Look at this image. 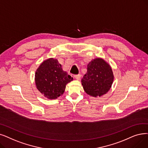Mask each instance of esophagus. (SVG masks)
<instances>
[{"label":"esophagus","instance_id":"esophagus-1","mask_svg":"<svg viewBox=\"0 0 148 148\" xmlns=\"http://www.w3.org/2000/svg\"><path fill=\"white\" fill-rule=\"evenodd\" d=\"M81 75L80 74H77V75H74V77L77 79V80H80V79Z\"/></svg>","mask_w":148,"mask_h":148}]
</instances>
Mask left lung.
<instances>
[{
    "label": "left lung",
    "instance_id": "1",
    "mask_svg": "<svg viewBox=\"0 0 148 148\" xmlns=\"http://www.w3.org/2000/svg\"><path fill=\"white\" fill-rule=\"evenodd\" d=\"M113 80L114 75L110 66L104 60L97 58L88 63L87 73L82 79V83L88 94L100 97L110 89Z\"/></svg>",
    "mask_w": 148,
    "mask_h": 148
}]
</instances>
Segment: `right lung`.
I'll return each mask as SVG.
<instances>
[{
  "label": "right lung",
  "instance_id": "right-lung-1",
  "mask_svg": "<svg viewBox=\"0 0 148 148\" xmlns=\"http://www.w3.org/2000/svg\"><path fill=\"white\" fill-rule=\"evenodd\" d=\"M73 80L64 71L58 60L49 59L37 69L35 81L37 88L49 99H55L62 95L66 85Z\"/></svg>",
  "mask_w": 148,
  "mask_h": 148
}]
</instances>
